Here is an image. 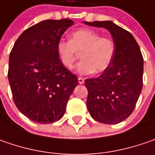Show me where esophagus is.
Instances as JSON below:
<instances>
[{"label": "esophagus", "instance_id": "1", "mask_svg": "<svg viewBox=\"0 0 155 155\" xmlns=\"http://www.w3.org/2000/svg\"><path fill=\"white\" fill-rule=\"evenodd\" d=\"M78 82H79L80 84H83V83H84V79L81 77H78Z\"/></svg>", "mask_w": 155, "mask_h": 155}]
</instances>
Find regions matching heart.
<instances>
[{
    "label": "heart",
    "mask_w": 155,
    "mask_h": 155,
    "mask_svg": "<svg viewBox=\"0 0 155 155\" xmlns=\"http://www.w3.org/2000/svg\"><path fill=\"white\" fill-rule=\"evenodd\" d=\"M57 54L67 69H72L81 53V61L77 65L81 74L92 73L101 74L112 64L115 55L116 46L110 37L101 36L94 30L81 28L71 34L69 41H60L57 43Z\"/></svg>",
    "instance_id": "obj_1"
}]
</instances>
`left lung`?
I'll use <instances>...</instances> for the list:
<instances>
[{
	"mask_svg": "<svg viewBox=\"0 0 155 155\" xmlns=\"http://www.w3.org/2000/svg\"><path fill=\"white\" fill-rule=\"evenodd\" d=\"M84 23L107 28L116 46L110 67L98 78L85 80L87 110L99 122L117 124L131 114L137 103L143 84V56L131 34L112 21Z\"/></svg>",
	"mask_w": 155,
	"mask_h": 155,
	"instance_id": "obj_1",
	"label": "left lung"
}]
</instances>
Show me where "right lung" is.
<instances>
[{"label":"right lung","instance_id":"right-lung-1","mask_svg":"<svg viewBox=\"0 0 155 155\" xmlns=\"http://www.w3.org/2000/svg\"><path fill=\"white\" fill-rule=\"evenodd\" d=\"M74 21L46 20L24 31L9 54L8 77L17 108L29 120L49 124L64 115L78 85L57 54V43Z\"/></svg>","mask_w":155,"mask_h":155}]
</instances>
